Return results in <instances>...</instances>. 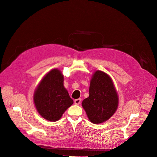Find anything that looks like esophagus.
Segmentation results:
<instances>
[{"instance_id":"34e87169","label":"esophagus","mask_w":157,"mask_h":157,"mask_svg":"<svg viewBox=\"0 0 157 157\" xmlns=\"http://www.w3.org/2000/svg\"><path fill=\"white\" fill-rule=\"evenodd\" d=\"M81 99L80 98H78V99H76L75 100V103L76 104V105H79L80 103H81Z\"/></svg>"}]
</instances>
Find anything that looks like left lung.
Here are the masks:
<instances>
[{
    "instance_id": "1",
    "label": "left lung",
    "mask_w": 157,
    "mask_h": 157,
    "mask_svg": "<svg viewBox=\"0 0 157 157\" xmlns=\"http://www.w3.org/2000/svg\"><path fill=\"white\" fill-rule=\"evenodd\" d=\"M118 105V93L110 76L101 71L94 72L89 97L82 101L89 120L95 124L105 122L116 112Z\"/></svg>"
}]
</instances>
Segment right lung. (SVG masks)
Instances as JSON below:
<instances>
[{
  "label": "right lung",
  "mask_w": 157,
  "mask_h": 157,
  "mask_svg": "<svg viewBox=\"0 0 157 157\" xmlns=\"http://www.w3.org/2000/svg\"><path fill=\"white\" fill-rule=\"evenodd\" d=\"M33 101L40 116L55 122L59 120L71 107L73 100L64 86V75L58 69L48 71L36 88Z\"/></svg>",
  "instance_id": "1"
}]
</instances>
